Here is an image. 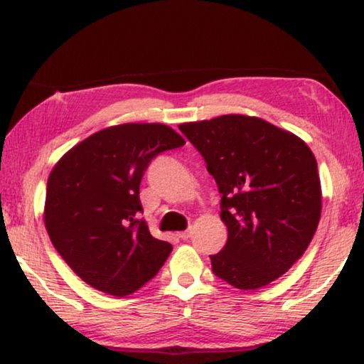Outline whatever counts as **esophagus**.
Wrapping results in <instances>:
<instances>
[{
	"mask_svg": "<svg viewBox=\"0 0 364 364\" xmlns=\"http://www.w3.org/2000/svg\"><path fill=\"white\" fill-rule=\"evenodd\" d=\"M191 234H193V229H191V228H188L186 231H183V232L178 234V237L183 239V240H188L189 237H191Z\"/></svg>",
	"mask_w": 364,
	"mask_h": 364,
	"instance_id": "34e87169",
	"label": "esophagus"
}]
</instances>
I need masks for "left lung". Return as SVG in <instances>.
I'll return each mask as SVG.
<instances>
[{"mask_svg":"<svg viewBox=\"0 0 364 364\" xmlns=\"http://www.w3.org/2000/svg\"><path fill=\"white\" fill-rule=\"evenodd\" d=\"M221 193L228 242L213 272L254 290L284 275L309 247L321 214L314 153L304 140L257 117L223 115L180 125Z\"/></svg>","mask_w":364,"mask_h":364,"instance_id":"1","label":"left lung"}]
</instances>
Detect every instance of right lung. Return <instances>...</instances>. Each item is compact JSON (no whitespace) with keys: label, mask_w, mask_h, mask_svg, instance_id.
<instances>
[{"label":"right lung","mask_w":364,"mask_h":364,"mask_svg":"<svg viewBox=\"0 0 364 364\" xmlns=\"http://www.w3.org/2000/svg\"><path fill=\"white\" fill-rule=\"evenodd\" d=\"M184 143L161 124L115 125L85 138L53 168L44 224L84 282L125 296L158 274L173 245L153 237L140 219V183L153 158Z\"/></svg>","instance_id":"1"}]
</instances>
